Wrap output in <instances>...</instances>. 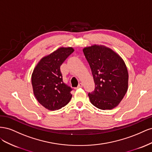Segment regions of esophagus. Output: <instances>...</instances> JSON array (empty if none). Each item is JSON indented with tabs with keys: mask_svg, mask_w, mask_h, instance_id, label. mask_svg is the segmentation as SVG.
Listing matches in <instances>:
<instances>
[{
	"mask_svg": "<svg viewBox=\"0 0 152 152\" xmlns=\"http://www.w3.org/2000/svg\"><path fill=\"white\" fill-rule=\"evenodd\" d=\"M82 86H83V84L79 83V85H78V86H77V88H78V89H79V88H80V87H82Z\"/></svg>",
	"mask_w": 152,
	"mask_h": 152,
	"instance_id": "obj_1",
	"label": "esophagus"
}]
</instances>
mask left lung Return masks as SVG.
I'll list each match as a JSON object with an SVG mask.
<instances>
[{"label": "left lung", "mask_w": 152, "mask_h": 152, "mask_svg": "<svg viewBox=\"0 0 152 152\" xmlns=\"http://www.w3.org/2000/svg\"><path fill=\"white\" fill-rule=\"evenodd\" d=\"M95 83L89 93L91 103L101 110H111L120 103L128 89L129 75L125 63L118 54L104 45L84 48Z\"/></svg>", "instance_id": "1"}]
</instances>
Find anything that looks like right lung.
I'll use <instances>...</instances> for the list:
<instances>
[{
  "mask_svg": "<svg viewBox=\"0 0 152 152\" xmlns=\"http://www.w3.org/2000/svg\"><path fill=\"white\" fill-rule=\"evenodd\" d=\"M74 51L72 48H60L40 59L31 75L34 94L39 103L49 110L66 105L72 89L63 82L60 66Z\"/></svg>",
  "mask_w": 152,
  "mask_h": 152,
  "instance_id": "obj_1",
  "label": "right lung"
}]
</instances>
